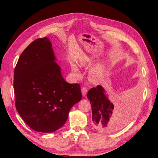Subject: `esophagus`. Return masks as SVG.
I'll list each match as a JSON object with an SVG mask.
<instances>
[{"label":"esophagus","instance_id":"esophagus-1","mask_svg":"<svg viewBox=\"0 0 158 158\" xmlns=\"http://www.w3.org/2000/svg\"><path fill=\"white\" fill-rule=\"evenodd\" d=\"M87 92H88V89L86 87H83L81 89V93L83 97H85L86 95Z\"/></svg>","mask_w":158,"mask_h":158}]
</instances>
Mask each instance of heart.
Here are the masks:
<instances>
[{"mask_svg":"<svg viewBox=\"0 0 158 158\" xmlns=\"http://www.w3.org/2000/svg\"><path fill=\"white\" fill-rule=\"evenodd\" d=\"M86 63V60H83L81 62V65H84ZM71 70L72 73L73 75L75 77H79L80 76V71L79 70V68L77 67V66L75 64V63H72L71 64ZM101 69L99 66H94L89 71V75L90 77H92L93 79H97L99 76H100L101 74Z\"/></svg>","mask_w":158,"mask_h":158,"instance_id":"1","label":"heart"}]
</instances>
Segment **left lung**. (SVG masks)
Here are the masks:
<instances>
[{"instance_id":"obj_1","label":"left lung","mask_w":158,"mask_h":158,"mask_svg":"<svg viewBox=\"0 0 158 158\" xmlns=\"http://www.w3.org/2000/svg\"><path fill=\"white\" fill-rule=\"evenodd\" d=\"M87 98L92 105L93 126L96 130L106 133L118 131L127 125L133 117L138 100V95H132L125 110L114 111L113 104L101 85L91 88Z\"/></svg>"}]
</instances>
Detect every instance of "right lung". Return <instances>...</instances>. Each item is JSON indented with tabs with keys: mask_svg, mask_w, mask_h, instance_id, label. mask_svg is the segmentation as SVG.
<instances>
[{
	"mask_svg": "<svg viewBox=\"0 0 158 158\" xmlns=\"http://www.w3.org/2000/svg\"><path fill=\"white\" fill-rule=\"evenodd\" d=\"M56 60L50 40L39 38L23 51L14 72L16 109L27 126L40 132L61 127L82 98L80 85L64 81Z\"/></svg>",
	"mask_w": 158,
	"mask_h": 158,
	"instance_id": "obj_1",
	"label": "right lung"
}]
</instances>
